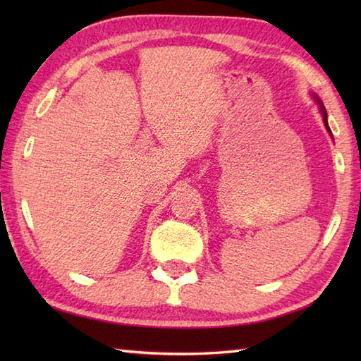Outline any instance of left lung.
<instances>
[{"label":"left lung","instance_id":"obj_1","mask_svg":"<svg viewBox=\"0 0 361 361\" xmlns=\"http://www.w3.org/2000/svg\"><path fill=\"white\" fill-rule=\"evenodd\" d=\"M315 101H317V104L319 105L321 113H323V121H324V126H326V128H327V132L331 133V128H329V124H327V111H326V109H324V105H323V102H321V99L317 97V96H315Z\"/></svg>","mask_w":361,"mask_h":361}]
</instances>
